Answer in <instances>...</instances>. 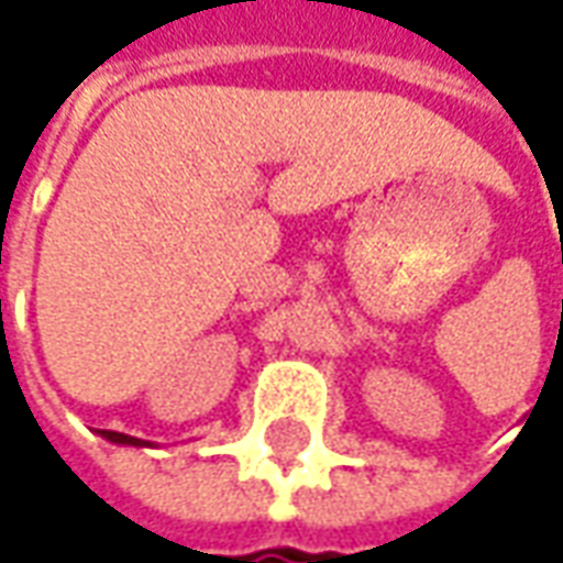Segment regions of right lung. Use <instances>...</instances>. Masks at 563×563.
<instances>
[{
    "label": "right lung",
    "mask_w": 563,
    "mask_h": 563,
    "mask_svg": "<svg viewBox=\"0 0 563 563\" xmlns=\"http://www.w3.org/2000/svg\"><path fill=\"white\" fill-rule=\"evenodd\" d=\"M104 440H111L117 446H148V440H139V437H130V433H117V431H98Z\"/></svg>",
    "instance_id": "obj_1"
}]
</instances>
